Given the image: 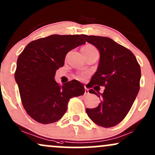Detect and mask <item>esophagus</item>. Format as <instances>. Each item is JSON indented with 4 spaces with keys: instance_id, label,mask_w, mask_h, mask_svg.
<instances>
[{
    "instance_id": "esophagus-1",
    "label": "esophagus",
    "mask_w": 155,
    "mask_h": 155,
    "mask_svg": "<svg viewBox=\"0 0 155 155\" xmlns=\"http://www.w3.org/2000/svg\"><path fill=\"white\" fill-rule=\"evenodd\" d=\"M84 88H85V93H84V94H89V89H88V88H87V87H86V86H85V87H84Z\"/></svg>"
}]
</instances>
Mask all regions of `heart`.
<instances>
[{
  "instance_id": "obj_1",
  "label": "heart",
  "mask_w": 155,
  "mask_h": 155,
  "mask_svg": "<svg viewBox=\"0 0 155 155\" xmlns=\"http://www.w3.org/2000/svg\"><path fill=\"white\" fill-rule=\"evenodd\" d=\"M81 51H82V53H83L84 55H87V54H91V53L98 52V51L97 48H96V47L94 46L93 45L87 44V45H85L84 47H82ZM85 76H86V75L84 74H79V75H78V79H84Z\"/></svg>"
}]
</instances>
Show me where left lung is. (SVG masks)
<instances>
[{"mask_svg": "<svg viewBox=\"0 0 155 155\" xmlns=\"http://www.w3.org/2000/svg\"><path fill=\"white\" fill-rule=\"evenodd\" d=\"M81 36L100 53L99 66L88 84L89 88L95 89L94 85L105 87L101 94L93 89L89 90V93L94 94L101 101L97 107L87 109L86 111L99 126H116L127 116L137 96L140 66L130 50L111 38L84 34Z\"/></svg>", "mask_w": 155, "mask_h": 155, "instance_id": "left-lung-1", "label": "left lung"}]
</instances>
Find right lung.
<instances>
[{"label":"right lung","mask_w":155,"mask_h":155,"mask_svg":"<svg viewBox=\"0 0 155 155\" xmlns=\"http://www.w3.org/2000/svg\"><path fill=\"white\" fill-rule=\"evenodd\" d=\"M85 43L81 35H51L29 43L19 55L15 79L23 107L35 121L56 122L67 111L68 100L84 94L77 80L61 86L54 76L67 53Z\"/></svg>","instance_id":"add662e5"}]
</instances>
